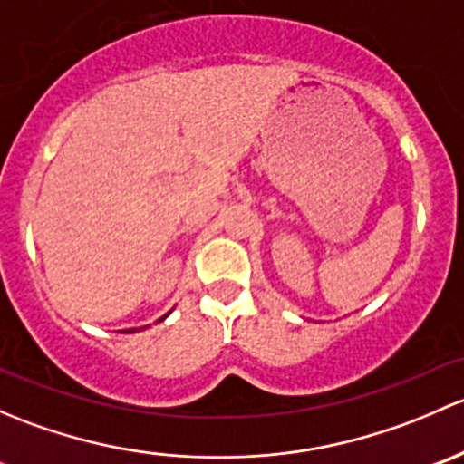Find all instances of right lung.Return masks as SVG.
<instances>
[{
    "label": "right lung",
    "instance_id": "obj_1",
    "mask_svg": "<svg viewBox=\"0 0 464 464\" xmlns=\"http://www.w3.org/2000/svg\"><path fill=\"white\" fill-rule=\"evenodd\" d=\"M167 314H169V313H167ZM167 314H162L159 322H162V319H165ZM142 328H147V326H142ZM142 328H127V331H122V333H138V331H142Z\"/></svg>",
    "mask_w": 464,
    "mask_h": 464
}]
</instances>
